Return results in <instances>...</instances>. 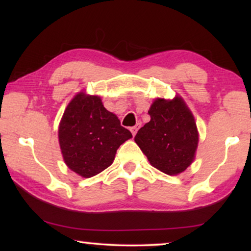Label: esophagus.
Returning <instances> with one entry per match:
<instances>
[{"instance_id":"34e87169","label":"esophagus","mask_w":251,"mask_h":251,"mask_svg":"<svg viewBox=\"0 0 251 251\" xmlns=\"http://www.w3.org/2000/svg\"><path fill=\"white\" fill-rule=\"evenodd\" d=\"M139 126H141V125L137 124V125H135V126H133V127H130V131H131V134H133V136H135L136 133H137Z\"/></svg>"}]
</instances>
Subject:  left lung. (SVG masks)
<instances>
[{
  "label": "left lung",
  "mask_w": 251,
  "mask_h": 251,
  "mask_svg": "<svg viewBox=\"0 0 251 251\" xmlns=\"http://www.w3.org/2000/svg\"><path fill=\"white\" fill-rule=\"evenodd\" d=\"M148 114L151 121L137 131L135 142L151 166L178 175L193 163L198 146L193 114L179 96L155 100Z\"/></svg>",
  "instance_id": "1"
}]
</instances>
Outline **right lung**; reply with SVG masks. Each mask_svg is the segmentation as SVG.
<instances>
[{
  "label": "right lung",
  "instance_id": "right-lung-1",
  "mask_svg": "<svg viewBox=\"0 0 251 251\" xmlns=\"http://www.w3.org/2000/svg\"><path fill=\"white\" fill-rule=\"evenodd\" d=\"M133 137L100 96L80 92L67 105L58 127V142L67 167L90 178L112 165L123 143Z\"/></svg>",
  "mask_w": 251,
  "mask_h": 251
}]
</instances>
